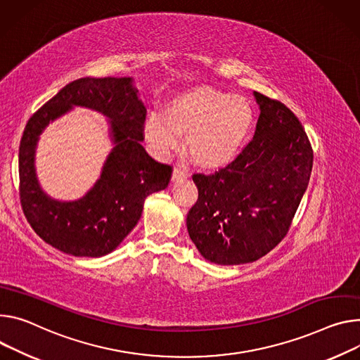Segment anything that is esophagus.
I'll return each instance as SVG.
<instances>
[{
	"label": "esophagus",
	"instance_id": "34e87169",
	"mask_svg": "<svg viewBox=\"0 0 360 360\" xmlns=\"http://www.w3.org/2000/svg\"><path fill=\"white\" fill-rule=\"evenodd\" d=\"M186 178V172L185 171H181L178 168L174 169L172 172V182H178V181H184Z\"/></svg>",
	"mask_w": 360,
	"mask_h": 360
}]
</instances>
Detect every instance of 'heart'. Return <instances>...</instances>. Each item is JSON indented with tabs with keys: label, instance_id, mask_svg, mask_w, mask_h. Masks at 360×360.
<instances>
[{
	"label": "heart",
	"instance_id": "b5f03b06",
	"mask_svg": "<svg viewBox=\"0 0 360 360\" xmlns=\"http://www.w3.org/2000/svg\"><path fill=\"white\" fill-rule=\"evenodd\" d=\"M255 112L244 96L205 84L172 94L162 108V119L150 116L143 136L163 156L185 138V152L195 165L218 171L233 163L248 143Z\"/></svg>",
	"mask_w": 360,
	"mask_h": 360
}]
</instances>
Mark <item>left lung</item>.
<instances>
[{
	"label": "left lung",
	"mask_w": 360,
	"mask_h": 360,
	"mask_svg": "<svg viewBox=\"0 0 360 360\" xmlns=\"http://www.w3.org/2000/svg\"><path fill=\"white\" fill-rule=\"evenodd\" d=\"M259 116L252 141L214 175L195 174L198 201L188 234L214 264L238 266L270 252L287 234L307 189L313 150L285 105L254 91Z\"/></svg>",
	"instance_id": "left-lung-1"
}]
</instances>
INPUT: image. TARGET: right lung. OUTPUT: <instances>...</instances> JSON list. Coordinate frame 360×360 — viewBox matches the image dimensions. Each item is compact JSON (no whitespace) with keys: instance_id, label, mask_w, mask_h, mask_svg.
<instances>
[{"instance_id":"add662e5","label":"right lung","mask_w":360,"mask_h":360,"mask_svg":"<svg viewBox=\"0 0 360 360\" xmlns=\"http://www.w3.org/2000/svg\"><path fill=\"white\" fill-rule=\"evenodd\" d=\"M75 105L110 119L114 148L100 179L75 202L51 199L35 172V149L49 122ZM146 108L132 77H83L64 86L30 117L18 152L20 200L37 236L56 250L75 257L112 252L141 219L150 193L165 189L172 168L156 162L142 146Z\"/></svg>"}]
</instances>
